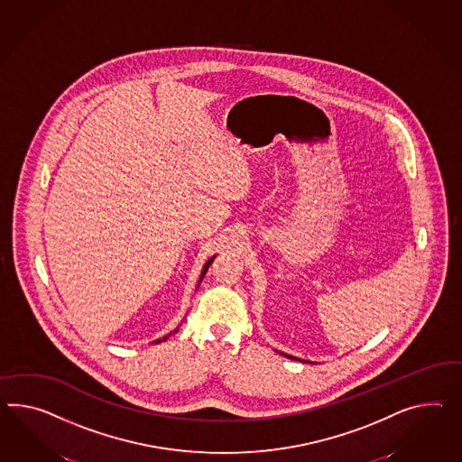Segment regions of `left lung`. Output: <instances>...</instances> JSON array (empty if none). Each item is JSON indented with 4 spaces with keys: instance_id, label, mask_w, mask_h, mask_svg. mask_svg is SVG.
<instances>
[{
    "instance_id": "1",
    "label": "left lung",
    "mask_w": 462,
    "mask_h": 462,
    "mask_svg": "<svg viewBox=\"0 0 462 462\" xmlns=\"http://www.w3.org/2000/svg\"><path fill=\"white\" fill-rule=\"evenodd\" d=\"M288 356V358H295V356Z\"/></svg>"
}]
</instances>
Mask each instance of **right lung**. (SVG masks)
Here are the masks:
<instances>
[{
  "instance_id": "add662e5",
  "label": "right lung",
  "mask_w": 462,
  "mask_h": 462,
  "mask_svg": "<svg viewBox=\"0 0 462 462\" xmlns=\"http://www.w3.org/2000/svg\"><path fill=\"white\" fill-rule=\"evenodd\" d=\"M213 260L214 258H211V260L208 261V263H206V264H204V268H202V273H201V280H202V276H204V274H206V272H208V268H209V264H211V263H213ZM201 280H199V282H201ZM167 337H164V340H166ZM161 342V340H157V342L155 343H159Z\"/></svg>"
}]
</instances>
